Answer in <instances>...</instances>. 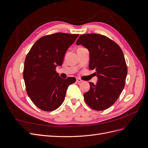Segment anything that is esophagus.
<instances>
[{
    "label": "esophagus",
    "instance_id": "esophagus-1",
    "mask_svg": "<svg viewBox=\"0 0 148 148\" xmlns=\"http://www.w3.org/2000/svg\"><path fill=\"white\" fill-rule=\"evenodd\" d=\"M83 82V80H82V79H80V78H77V82L78 83H81V82Z\"/></svg>",
    "mask_w": 148,
    "mask_h": 148
}]
</instances>
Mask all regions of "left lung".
<instances>
[{
  "instance_id": "8db88e82",
  "label": "left lung",
  "mask_w": 148,
  "mask_h": 148,
  "mask_svg": "<svg viewBox=\"0 0 148 148\" xmlns=\"http://www.w3.org/2000/svg\"><path fill=\"white\" fill-rule=\"evenodd\" d=\"M89 52V68L95 70L98 81L89 83L90 89L84 95L87 105L95 110L109 108L118 99L125 86L127 66L122 49L104 35L82 34L77 41Z\"/></svg>"
}]
</instances>
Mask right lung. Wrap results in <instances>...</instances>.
Wrapping results in <instances>:
<instances>
[{"instance_id":"obj_1","label":"right lung","mask_w":148,"mask_h":148,"mask_svg":"<svg viewBox=\"0 0 148 148\" xmlns=\"http://www.w3.org/2000/svg\"><path fill=\"white\" fill-rule=\"evenodd\" d=\"M79 34L57 33L39 38L25 60L23 78L30 99L44 111L57 109L63 103L66 89L76 82L74 77L60 78L56 70Z\"/></svg>"}]
</instances>
